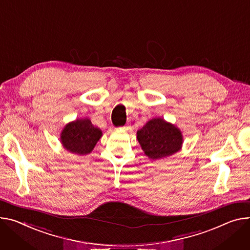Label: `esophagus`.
Instances as JSON below:
<instances>
[{
    "instance_id": "esophagus-1",
    "label": "esophagus",
    "mask_w": 250,
    "mask_h": 250,
    "mask_svg": "<svg viewBox=\"0 0 250 250\" xmlns=\"http://www.w3.org/2000/svg\"><path fill=\"white\" fill-rule=\"evenodd\" d=\"M122 128H123V129H127V128H128V126H127V125H125V126H123Z\"/></svg>"
}]
</instances>
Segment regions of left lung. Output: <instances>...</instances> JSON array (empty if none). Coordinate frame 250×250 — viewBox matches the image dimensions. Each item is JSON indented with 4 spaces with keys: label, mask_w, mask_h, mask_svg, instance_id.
<instances>
[{
    "label": "left lung",
    "mask_w": 250,
    "mask_h": 250,
    "mask_svg": "<svg viewBox=\"0 0 250 250\" xmlns=\"http://www.w3.org/2000/svg\"><path fill=\"white\" fill-rule=\"evenodd\" d=\"M137 135L142 148L151 160L169 156L178 151L183 145L180 130L163 119L150 120L138 130Z\"/></svg>",
    "instance_id": "8db88e82"
}]
</instances>
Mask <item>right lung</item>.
<instances>
[{
	"mask_svg": "<svg viewBox=\"0 0 250 250\" xmlns=\"http://www.w3.org/2000/svg\"><path fill=\"white\" fill-rule=\"evenodd\" d=\"M102 134V130L94 126L89 120H77L64 126L61 141L66 150L83 155L94 149Z\"/></svg>",
	"mask_w": 250,
	"mask_h": 250,
	"instance_id": "add662e5",
	"label": "right lung"
}]
</instances>
